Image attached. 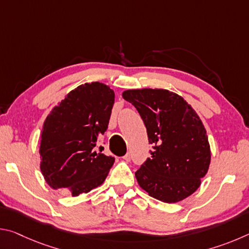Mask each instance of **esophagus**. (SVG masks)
I'll return each instance as SVG.
<instances>
[{"instance_id":"1","label":"esophagus","mask_w":249,"mask_h":249,"mask_svg":"<svg viewBox=\"0 0 249 249\" xmlns=\"http://www.w3.org/2000/svg\"><path fill=\"white\" fill-rule=\"evenodd\" d=\"M123 159H124V160H126V161H130V160H132V154H130V153H127V154H126V155L124 156Z\"/></svg>"}]
</instances>
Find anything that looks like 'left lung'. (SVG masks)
Here are the masks:
<instances>
[{
    "mask_svg": "<svg viewBox=\"0 0 249 249\" xmlns=\"http://www.w3.org/2000/svg\"><path fill=\"white\" fill-rule=\"evenodd\" d=\"M122 95L136 107L154 145L151 157L135 172L140 187L166 203L191 196L211 162L199 115L182 96L165 89L126 90Z\"/></svg>",
    "mask_w": 249,
    "mask_h": 249,
    "instance_id": "obj_1",
    "label": "left lung"
}]
</instances>
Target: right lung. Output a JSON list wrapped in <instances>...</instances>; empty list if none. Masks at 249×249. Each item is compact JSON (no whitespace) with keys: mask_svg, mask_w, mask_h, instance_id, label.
<instances>
[{"mask_svg":"<svg viewBox=\"0 0 249 249\" xmlns=\"http://www.w3.org/2000/svg\"><path fill=\"white\" fill-rule=\"evenodd\" d=\"M114 91L84 83L70 91L46 117L40 134V170L54 190L77 196L104 182L114 157L96 151L107 129Z\"/></svg>","mask_w":249,"mask_h":249,"instance_id":"1","label":"right lung"}]
</instances>
